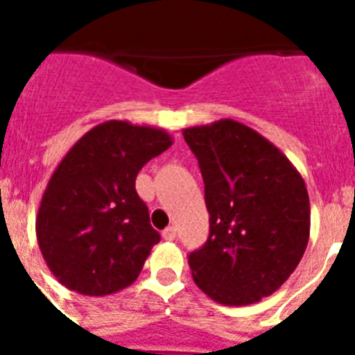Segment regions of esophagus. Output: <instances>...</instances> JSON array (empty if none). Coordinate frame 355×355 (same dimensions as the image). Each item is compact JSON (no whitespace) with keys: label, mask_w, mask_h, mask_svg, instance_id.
<instances>
[{"label":"esophagus","mask_w":355,"mask_h":355,"mask_svg":"<svg viewBox=\"0 0 355 355\" xmlns=\"http://www.w3.org/2000/svg\"><path fill=\"white\" fill-rule=\"evenodd\" d=\"M162 236H164V239H166V241H173V239L177 237V227H175V225L167 227L166 230L162 232Z\"/></svg>","instance_id":"34e87169"}]
</instances>
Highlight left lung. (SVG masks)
Masks as SVG:
<instances>
[{
	"mask_svg": "<svg viewBox=\"0 0 355 355\" xmlns=\"http://www.w3.org/2000/svg\"><path fill=\"white\" fill-rule=\"evenodd\" d=\"M205 180L210 236L189 254L200 291L223 306L259 302L297 269L309 239V197L275 144L234 119L184 128Z\"/></svg>",
	"mask_w": 355,
	"mask_h": 355,
	"instance_id": "left-lung-1",
	"label": "left lung"
}]
</instances>
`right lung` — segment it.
Segmentation results:
<instances>
[{
    "mask_svg": "<svg viewBox=\"0 0 355 355\" xmlns=\"http://www.w3.org/2000/svg\"><path fill=\"white\" fill-rule=\"evenodd\" d=\"M171 145L164 128L110 119L66 153L36 216L38 247L62 286L105 297L138 278L160 234L136 193V177Z\"/></svg>",
    "mask_w": 355,
    "mask_h": 355,
    "instance_id": "obj_1",
    "label": "right lung"
}]
</instances>
